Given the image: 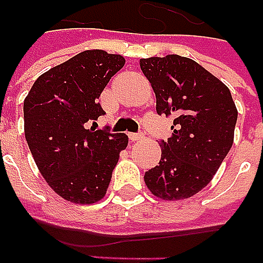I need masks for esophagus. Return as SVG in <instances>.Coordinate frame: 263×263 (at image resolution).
Segmentation results:
<instances>
[{
  "mask_svg": "<svg viewBox=\"0 0 263 263\" xmlns=\"http://www.w3.org/2000/svg\"><path fill=\"white\" fill-rule=\"evenodd\" d=\"M129 139L132 141H140V140L144 139L143 133H129Z\"/></svg>",
  "mask_w": 263,
  "mask_h": 263,
  "instance_id": "34e87169",
  "label": "esophagus"
}]
</instances>
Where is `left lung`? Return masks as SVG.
<instances>
[{
  "label": "left lung",
  "instance_id": "obj_1",
  "mask_svg": "<svg viewBox=\"0 0 263 263\" xmlns=\"http://www.w3.org/2000/svg\"><path fill=\"white\" fill-rule=\"evenodd\" d=\"M157 97L158 115H173L172 137L161 140L159 165L144 181L162 199H184L204 189L233 145L237 109L218 78L180 55L140 61Z\"/></svg>",
  "mask_w": 263,
  "mask_h": 263
}]
</instances>
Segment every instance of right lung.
<instances>
[{
    "label": "right lung",
    "mask_w": 263,
    "mask_h": 263,
    "mask_svg": "<svg viewBox=\"0 0 263 263\" xmlns=\"http://www.w3.org/2000/svg\"><path fill=\"white\" fill-rule=\"evenodd\" d=\"M124 58L102 49L83 51L37 79L23 102L25 136L49 187L74 204L105 195L124 133L87 127L105 115L98 98Z\"/></svg>",
    "instance_id": "right-lung-1"
}]
</instances>
